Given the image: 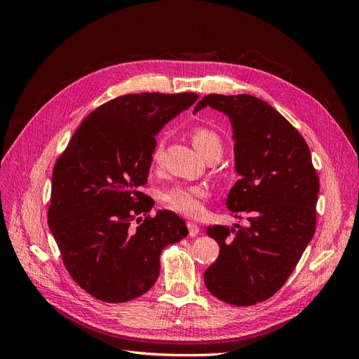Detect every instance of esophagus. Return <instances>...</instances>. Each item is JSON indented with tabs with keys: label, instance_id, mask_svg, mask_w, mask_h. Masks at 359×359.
Returning <instances> with one entry per match:
<instances>
[{
	"label": "esophagus",
	"instance_id": "1",
	"mask_svg": "<svg viewBox=\"0 0 359 359\" xmlns=\"http://www.w3.org/2000/svg\"><path fill=\"white\" fill-rule=\"evenodd\" d=\"M187 227H189V235L190 236H196L199 233V226L196 223H189Z\"/></svg>",
	"mask_w": 359,
	"mask_h": 359
}]
</instances>
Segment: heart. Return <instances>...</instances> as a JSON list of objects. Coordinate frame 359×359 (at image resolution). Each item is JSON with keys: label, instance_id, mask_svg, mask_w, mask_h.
<instances>
[{"label": "heart", "instance_id": "heart-1", "mask_svg": "<svg viewBox=\"0 0 359 359\" xmlns=\"http://www.w3.org/2000/svg\"><path fill=\"white\" fill-rule=\"evenodd\" d=\"M191 142L198 153L202 157L208 156L214 149H222V140L211 128L198 126L190 132ZM161 156V142H158L153 153L151 160L154 165L160 161ZM208 196V190L203 186H172L160 194V201L169 210L187 217H198L203 211V201Z\"/></svg>", "mask_w": 359, "mask_h": 359}]
</instances>
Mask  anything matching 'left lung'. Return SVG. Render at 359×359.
Wrapping results in <instances>:
<instances>
[{
    "mask_svg": "<svg viewBox=\"0 0 359 359\" xmlns=\"http://www.w3.org/2000/svg\"><path fill=\"white\" fill-rule=\"evenodd\" d=\"M210 106L231 119L240 180L227 194L247 226H208L220 255L205 271V286L232 306L266 301L286 283L316 231L319 178L306 140L273 106L253 95L210 94Z\"/></svg>",
    "mask_w": 359,
    "mask_h": 359,
    "instance_id": "obj_1",
    "label": "left lung"
}]
</instances>
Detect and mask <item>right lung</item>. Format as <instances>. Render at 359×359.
Listing matches in <instances>:
<instances>
[{
    "label": "right lung",
    "mask_w": 359,
    "mask_h": 359,
    "mask_svg": "<svg viewBox=\"0 0 359 359\" xmlns=\"http://www.w3.org/2000/svg\"><path fill=\"white\" fill-rule=\"evenodd\" d=\"M199 99L194 93L116 97L86 116L52 172L49 229L62 262L85 292L104 302L144 295L160 273L161 250L187 236L175 212H148L145 186L156 135Z\"/></svg>",
    "instance_id": "obj_1"
}]
</instances>
